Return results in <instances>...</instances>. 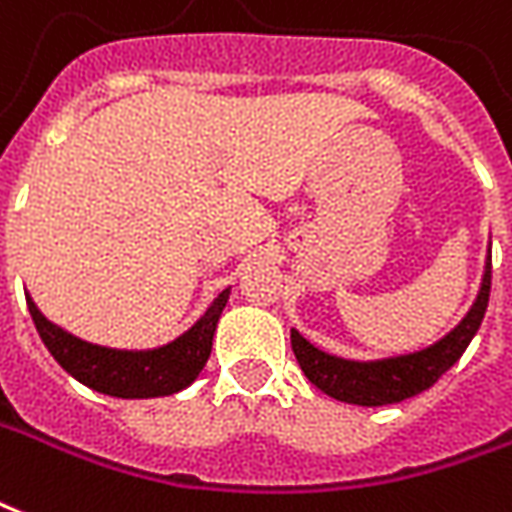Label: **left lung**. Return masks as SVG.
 Wrapping results in <instances>:
<instances>
[{"label": "left lung", "mask_w": 512, "mask_h": 512, "mask_svg": "<svg viewBox=\"0 0 512 512\" xmlns=\"http://www.w3.org/2000/svg\"><path fill=\"white\" fill-rule=\"evenodd\" d=\"M488 293H491V255L486 260L480 293L467 317L448 336H442L426 350L382 358V361H347V358H336V355H328L320 347H314L293 328L290 342H293L295 361L301 366V372L309 377V382L328 393L331 399L358 404V407L396 404V401L418 396L420 391H429L431 385L461 358V352L467 350L472 336L478 333L480 323H483Z\"/></svg>", "instance_id": "obj_1"}]
</instances>
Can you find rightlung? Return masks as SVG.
Instances as JSON below:
<instances>
[{"mask_svg":"<svg viewBox=\"0 0 512 512\" xmlns=\"http://www.w3.org/2000/svg\"><path fill=\"white\" fill-rule=\"evenodd\" d=\"M227 298H230V287L214 298V304L208 306L206 314L187 333H181L179 339L157 350H113V347L83 342L43 317L29 295H26V306L32 314L34 328L56 363L86 388L116 399H154V396L184 391L203 372Z\"/></svg>","mask_w":512,"mask_h":512,"instance_id":"right-lung-1","label":"right lung"}]
</instances>
